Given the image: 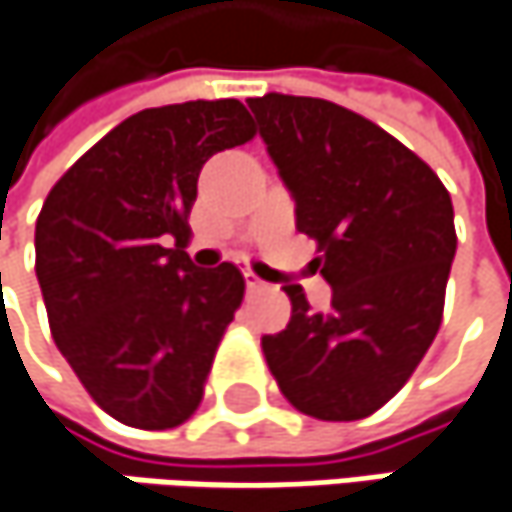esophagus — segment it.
Instances as JSON below:
<instances>
[{
	"instance_id": "obj_1",
	"label": "esophagus",
	"mask_w": 512,
	"mask_h": 512,
	"mask_svg": "<svg viewBox=\"0 0 512 512\" xmlns=\"http://www.w3.org/2000/svg\"><path fill=\"white\" fill-rule=\"evenodd\" d=\"M244 282H247V291H262V288H268L253 271H244Z\"/></svg>"
}]
</instances>
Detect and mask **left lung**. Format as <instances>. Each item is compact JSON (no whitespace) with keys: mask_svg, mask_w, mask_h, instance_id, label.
Here are the masks:
<instances>
[{"mask_svg":"<svg viewBox=\"0 0 512 512\" xmlns=\"http://www.w3.org/2000/svg\"><path fill=\"white\" fill-rule=\"evenodd\" d=\"M247 104L332 285L326 314L285 285L291 320L262 338L268 367L314 420L370 417L440 329L457 250L452 198L414 151L341 104L282 92Z\"/></svg>","mask_w":512,"mask_h":512,"instance_id":"obj_1","label":"left lung"}]
</instances>
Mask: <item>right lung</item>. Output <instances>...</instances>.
Instances as JSON below:
<instances>
[{"mask_svg":"<svg viewBox=\"0 0 512 512\" xmlns=\"http://www.w3.org/2000/svg\"><path fill=\"white\" fill-rule=\"evenodd\" d=\"M236 98L151 107L72 165L40 209L37 282L57 349L92 399L133 428H174L203 399L244 297L236 265L183 250L203 163L253 139Z\"/></svg>","mask_w":512,"mask_h":512,"instance_id":"right-lung-1","label":"right lung"}]
</instances>
